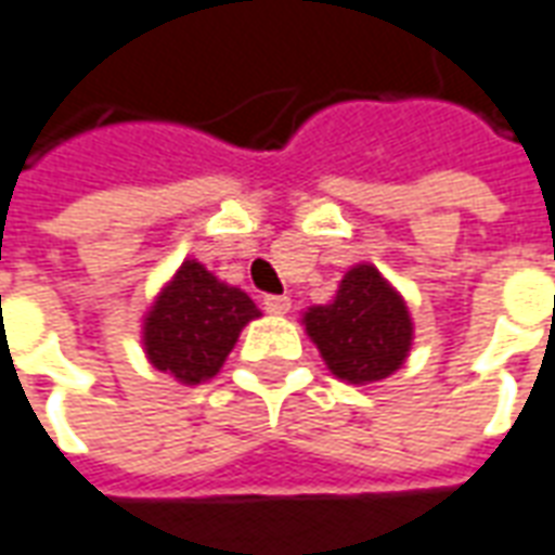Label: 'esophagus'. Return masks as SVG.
Returning a JSON list of instances; mask_svg holds the SVG:
<instances>
[{
  "instance_id": "esophagus-1",
  "label": "esophagus",
  "mask_w": 555,
  "mask_h": 555,
  "mask_svg": "<svg viewBox=\"0 0 555 555\" xmlns=\"http://www.w3.org/2000/svg\"><path fill=\"white\" fill-rule=\"evenodd\" d=\"M264 309L270 315H288L291 297H285V294H270V297H264Z\"/></svg>"
}]
</instances>
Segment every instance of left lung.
Returning <instances> with one entry per match:
<instances>
[{"mask_svg": "<svg viewBox=\"0 0 555 555\" xmlns=\"http://www.w3.org/2000/svg\"><path fill=\"white\" fill-rule=\"evenodd\" d=\"M327 370L348 385H372L405 363L414 324L409 306L372 264L351 267L327 306L304 312Z\"/></svg>", "mask_w": 555, "mask_h": 555, "instance_id": "8db88e82", "label": "left lung"}]
</instances>
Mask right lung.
<instances>
[{
  "instance_id": "right-lung-1",
  "label": "right lung",
  "mask_w": 555,
  "mask_h": 555,
  "mask_svg": "<svg viewBox=\"0 0 555 555\" xmlns=\"http://www.w3.org/2000/svg\"><path fill=\"white\" fill-rule=\"evenodd\" d=\"M258 315L246 291L224 285L201 261H183L143 318V351L180 385H201L222 370L240 331Z\"/></svg>"
}]
</instances>
